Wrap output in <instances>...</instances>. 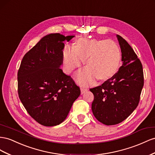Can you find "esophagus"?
<instances>
[{"label":"esophagus","mask_w":155,"mask_h":155,"mask_svg":"<svg viewBox=\"0 0 155 155\" xmlns=\"http://www.w3.org/2000/svg\"><path fill=\"white\" fill-rule=\"evenodd\" d=\"M88 91L87 89H85V88H81V94H84L85 92H87Z\"/></svg>","instance_id":"obj_1"}]
</instances>
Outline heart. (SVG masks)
<instances>
[{
	"label": "heart",
	"mask_w": 155,
	"mask_h": 155,
	"mask_svg": "<svg viewBox=\"0 0 155 155\" xmlns=\"http://www.w3.org/2000/svg\"><path fill=\"white\" fill-rule=\"evenodd\" d=\"M65 72L72 73L85 61L86 68L79 72L76 81L87 85L94 81H105L114 76L121 59L119 47L112 40L80 38L74 48L65 47L62 52Z\"/></svg>",
	"instance_id": "obj_1"
}]
</instances>
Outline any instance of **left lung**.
<instances>
[{
	"label": "left lung",
	"mask_w": 155,
	"mask_h": 155,
	"mask_svg": "<svg viewBox=\"0 0 155 155\" xmlns=\"http://www.w3.org/2000/svg\"><path fill=\"white\" fill-rule=\"evenodd\" d=\"M123 64L118 72L102 85L91 89L94 94L92 111L106 125L119 124L137 107L143 87V67L132 47L117 35Z\"/></svg>",
	"instance_id": "left-lung-1"
}]
</instances>
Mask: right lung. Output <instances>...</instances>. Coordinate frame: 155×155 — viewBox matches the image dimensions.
<instances>
[{
    "label": "right lung",
    "mask_w": 155,
    "mask_h": 155,
    "mask_svg": "<svg viewBox=\"0 0 155 155\" xmlns=\"http://www.w3.org/2000/svg\"><path fill=\"white\" fill-rule=\"evenodd\" d=\"M75 36L51 33L23 57L18 74L21 102L32 117L45 127L63 122L80 95L79 87L61 69L64 41Z\"/></svg>",
    "instance_id": "1"
}]
</instances>
